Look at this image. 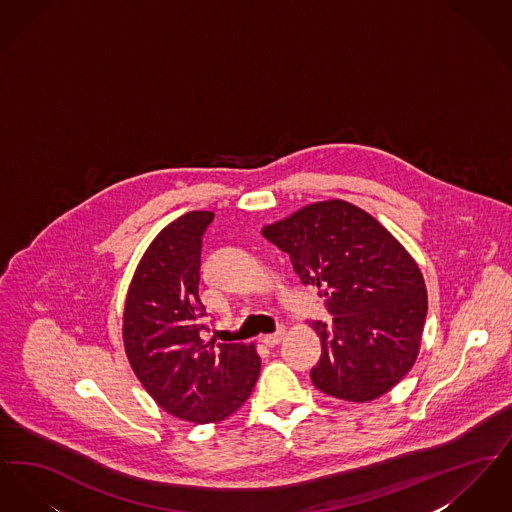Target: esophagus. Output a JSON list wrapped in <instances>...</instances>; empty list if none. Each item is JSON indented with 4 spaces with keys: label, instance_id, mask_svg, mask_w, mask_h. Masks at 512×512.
Listing matches in <instances>:
<instances>
[{
    "label": "esophagus",
    "instance_id": "esophagus-1",
    "mask_svg": "<svg viewBox=\"0 0 512 512\" xmlns=\"http://www.w3.org/2000/svg\"><path fill=\"white\" fill-rule=\"evenodd\" d=\"M286 336V328L284 326H280L274 334H267V336H263V343L267 345V347H274V345H278L280 341H282V338Z\"/></svg>",
    "mask_w": 512,
    "mask_h": 512
}]
</instances>
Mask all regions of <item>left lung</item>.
I'll list each match as a JSON object with an SVG mask.
<instances>
[{
    "label": "left lung",
    "mask_w": 512,
    "mask_h": 512,
    "mask_svg": "<svg viewBox=\"0 0 512 512\" xmlns=\"http://www.w3.org/2000/svg\"><path fill=\"white\" fill-rule=\"evenodd\" d=\"M263 236L290 255L305 286L326 297L332 324L313 322L322 355L318 390L366 403L388 391L418 357L428 293L397 238L353 203L328 199L267 224Z\"/></svg>",
    "instance_id": "obj_1"
}]
</instances>
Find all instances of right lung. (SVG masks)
Segmentation results:
<instances>
[{"label":"right lung","instance_id":"obj_1","mask_svg":"<svg viewBox=\"0 0 512 512\" xmlns=\"http://www.w3.org/2000/svg\"><path fill=\"white\" fill-rule=\"evenodd\" d=\"M213 219L211 211H190L157 234L134 272L122 315L136 378L163 411L195 424L236 413L261 372L255 343L201 336L209 330L199 299L201 238Z\"/></svg>","mask_w":512,"mask_h":512}]
</instances>
